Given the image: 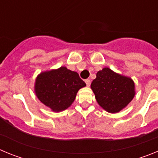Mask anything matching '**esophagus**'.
I'll return each mask as SVG.
<instances>
[{"mask_svg":"<svg viewBox=\"0 0 158 158\" xmlns=\"http://www.w3.org/2000/svg\"><path fill=\"white\" fill-rule=\"evenodd\" d=\"M85 81V83H86V85H87V86L90 85V84H91V81L89 80V79H86Z\"/></svg>","mask_w":158,"mask_h":158,"instance_id":"34e87169","label":"esophagus"}]
</instances>
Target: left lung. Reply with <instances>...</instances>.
I'll list each match as a JSON object with an SVG mask.
<instances>
[{"instance_id":"left-lung-1","label":"left lung","mask_w":158,"mask_h":158,"mask_svg":"<svg viewBox=\"0 0 158 158\" xmlns=\"http://www.w3.org/2000/svg\"><path fill=\"white\" fill-rule=\"evenodd\" d=\"M91 88L98 104L111 113L118 112L135 96L133 81L115 73L109 68H104L97 72Z\"/></svg>"}]
</instances>
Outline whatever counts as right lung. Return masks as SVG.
Returning <instances> with one entry per match:
<instances>
[{
  "label": "right lung",
  "instance_id": "add662e5",
  "mask_svg": "<svg viewBox=\"0 0 158 158\" xmlns=\"http://www.w3.org/2000/svg\"><path fill=\"white\" fill-rule=\"evenodd\" d=\"M85 85L77 73L60 67L41 73L36 78L35 90L43 104L53 111H60L72 104L78 90Z\"/></svg>",
  "mask_w": 158,
  "mask_h": 158
}]
</instances>
